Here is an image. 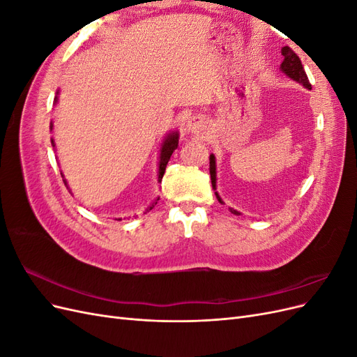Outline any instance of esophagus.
<instances>
[{"instance_id":"34e87169","label":"esophagus","mask_w":357,"mask_h":357,"mask_svg":"<svg viewBox=\"0 0 357 357\" xmlns=\"http://www.w3.org/2000/svg\"><path fill=\"white\" fill-rule=\"evenodd\" d=\"M186 129H188V132L199 137L205 131H207V122H205V119L201 117V116H193L188 121Z\"/></svg>"}]
</instances>
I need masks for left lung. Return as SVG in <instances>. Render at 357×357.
Listing matches in <instances>:
<instances>
[{"label":"left lung","mask_w":357,"mask_h":357,"mask_svg":"<svg viewBox=\"0 0 357 357\" xmlns=\"http://www.w3.org/2000/svg\"><path fill=\"white\" fill-rule=\"evenodd\" d=\"M282 55L284 56V59H283V62H282V66H280V70H282L287 77H290L291 80H295V82H298V83H301L302 86H304V88H307V89H311V84H310V82H308V77H307V74H305V71H304V67H302V63H301V59L298 58V55L296 53L291 50L289 46H284L283 49H282ZM215 158H214V155L211 153L210 155V176H211V185H213V189L215 190L218 189V186H215V181H218V178H215ZM214 195H215V198L219 199V202L220 204H223V201H222V198L219 197V193L218 192H214ZM231 210V213H234V214H236V215H240L241 213L240 211H236V210H234V208H229Z\"/></svg>","instance_id":"1"}]
</instances>
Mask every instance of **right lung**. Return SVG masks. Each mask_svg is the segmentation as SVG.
Segmentation results:
<instances>
[{
    "label": "right lung",
    "instance_id": "1",
    "mask_svg": "<svg viewBox=\"0 0 357 357\" xmlns=\"http://www.w3.org/2000/svg\"><path fill=\"white\" fill-rule=\"evenodd\" d=\"M58 95H59V91L56 92V96H55V101L53 102H58ZM53 129V123L50 122V131ZM178 131H171V132H168L165 137H164V139H162V143H160V150H159V162H158V181H160L162 180V177H164V172H165V168H167V164H168V160H169V158H171V155H172V152H174V150L177 149V146H178ZM52 142V146L55 147V142H53V138L50 139ZM61 176H62V180H63V183H66V186H67V189L70 190V188H68V183H67V180L63 178V174L61 172ZM159 201V198H156L155 199V202L153 204H150L149 207H147V210L146 211H149V210H152L155 205H156V202ZM119 220H122V219H119Z\"/></svg>",
    "mask_w": 357,
    "mask_h": 357
}]
</instances>
